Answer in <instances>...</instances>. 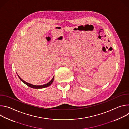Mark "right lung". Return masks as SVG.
Listing matches in <instances>:
<instances>
[{
  "instance_id": "1",
  "label": "right lung",
  "mask_w": 129,
  "mask_h": 129,
  "mask_svg": "<svg viewBox=\"0 0 129 129\" xmlns=\"http://www.w3.org/2000/svg\"><path fill=\"white\" fill-rule=\"evenodd\" d=\"M18 77H19V78L20 79V80L23 82L25 84H26L27 86H28V87H31V88H35V89H40V88H45V87H47L49 86H50L52 83L53 82V79H54V77H53V78L52 79V80L49 82H48V83L46 84H44V85H32L31 84H29V83H28L26 82H25L24 81H23L22 79H21L19 76H18Z\"/></svg>"
}]
</instances>
